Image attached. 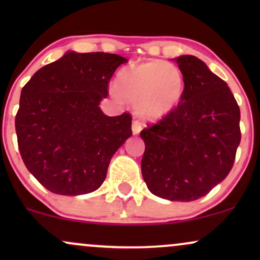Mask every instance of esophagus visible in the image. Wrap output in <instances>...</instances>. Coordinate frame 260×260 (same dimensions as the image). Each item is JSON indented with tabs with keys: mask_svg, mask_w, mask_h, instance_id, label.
Wrapping results in <instances>:
<instances>
[{
	"mask_svg": "<svg viewBox=\"0 0 260 260\" xmlns=\"http://www.w3.org/2000/svg\"><path fill=\"white\" fill-rule=\"evenodd\" d=\"M143 128V123L139 120H133L132 122V132L133 134H138Z\"/></svg>",
	"mask_w": 260,
	"mask_h": 260,
	"instance_id": "1",
	"label": "esophagus"
}]
</instances>
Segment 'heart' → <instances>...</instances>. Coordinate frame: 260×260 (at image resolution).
Wrapping results in <instances>:
<instances>
[{
    "mask_svg": "<svg viewBox=\"0 0 260 260\" xmlns=\"http://www.w3.org/2000/svg\"><path fill=\"white\" fill-rule=\"evenodd\" d=\"M116 91L148 120L160 118L174 110L184 91L181 71L165 61L145 62L122 68L115 82Z\"/></svg>",
    "mask_w": 260,
    "mask_h": 260,
    "instance_id": "heart-1",
    "label": "heart"
}]
</instances>
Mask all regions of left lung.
Returning <instances> with one entry per match:
<instances>
[{"label": "left lung", "instance_id": "8db88e82", "mask_svg": "<svg viewBox=\"0 0 260 260\" xmlns=\"http://www.w3.org/2000/svg\"><path fill=\"white\" fill-rule=\"evenodd\" d=\"M184 91L174 110L140 132L142 175L151 193L190 202L208 194L234 166L240 107L221 78L194 56L177 58Z\"/></svg>", "mask_w": 260, "mask_h": 260}]
</instances>
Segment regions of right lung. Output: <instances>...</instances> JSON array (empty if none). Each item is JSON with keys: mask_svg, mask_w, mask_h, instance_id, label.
Listing matches in <instances>:
<instances>
[{"mask_svg": "<svg viewBox=\"0 0 260 260\" xmlns=\"http://www.w3.org/2000/svg\"><path fill=\"white\" fill-rule=\"evenodd\" d=\"M127 59L67 52L44 66L20 92L18 148L26 169L50 192L86 194L105 181L112 155L132 136V115H104L99 104Z\"/></svg>", "mask_w": 260, "mask_h": 260, "instance_id": "obj_1", "label": "right lung"}]
</instances>
